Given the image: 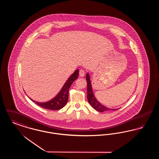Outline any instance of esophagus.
Masks as SVG:
<instances>
[{
  "mask_svg": "<svg viewBox=\"0 0 159 159\" xmlns=\"http://www.w3.org/2000/svg\"><path fill=\"white\" fill-rule=\"evenodd\" d=\"M84 73H85V72H84V71L83 70H82V69L80 70L79 75H80V77H83V76H84Z\"/></svg>",
  "mask_w": 159,
  "mask_h": 159,
  "instance_id": "34e87169",
  "label": "esophagus"
}]
</instances>
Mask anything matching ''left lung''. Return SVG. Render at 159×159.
<instances>
[{"label":"left lung","instance_id":"1","mask_svg":"<svg viewBox=\"0 0 159 159\" xmlns=\"http://www.w3.org/2000/svg\"><path fill=\"white\" fill-rule=\"evenodd\" d=\"M86 81H87V92H88V101L89 102L91 105L95 110L98 111L99 112H104L105 111L107 110H117V109H113V108H108L106 106L102 105L100 102H99L98 101L95 97L93 90H92V87L91 84V79H90V76L89 74L88 73L86 74Z\"/></svg>","mask_w":159,"mask_h":159}]
</instances>
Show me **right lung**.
I'll use <instances>...</instances> for the list:
<instances>
[{"label":"right lung","mask_w":159,"mask_h":159,"mask_svg":"<svg viewBox=\"0 0 159 159\" xmlns=\"http://www.w3.org/2000/svg\"><path fill=\"white\" fill-rule=\"evenodd\" d=\"M79 69H77L76 71L69 77L68 80L64 83V86L61 88L59 93L53 98L43 102H38L33 99L29 98L34 102L36 104L40 106L41 107L51 110H58L63 108L66 105L68 99V90L73 82L76 80L79 76Z\"/></svg>","instance_id":"1"}]
</instances>
